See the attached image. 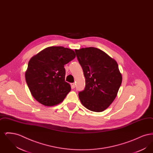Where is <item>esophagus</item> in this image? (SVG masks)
<instances>
[{"mask_svg":"<svg viewBox=\"0 0 153 153\" xmlns=\"http://www.w3.org/2000/svg\"><path fill=\"white\" fill-rule=\"evenodd\" d=\"M71 87H72V88H74L75 87H76V84H75L74 83H72V84H71Z\"/></svg>","mask_w":153,"mask_h":153,"instance_id":"1","label":"esophagus"}]
</instances>
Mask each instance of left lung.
Segmentation results:
<instances>
[{"label": "left lung", "mask_w": 153, "mask_h": 153, "mask_svg": "<svg viewBox=\"0 0 153 153\" xmlns=\"http://www.w3.org/2000/svg\"><path fill=\"white\" fill-rule=\"evenodd\" d=\"M85 78V87L79 96L88 109L102 112L117 97L122 76L117 61L102 50L94 47L76 49Z\"/></svg>", "instance_id": "1"}]
</instances>
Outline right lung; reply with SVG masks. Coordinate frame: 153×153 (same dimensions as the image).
<instances>
[{"instance_id":"add662e5","label":"right lung","mask_w":153,"mask_h":153,"mask_svg":"<svg viewBox=\"0 0 153 153\" xmlns=\"http://www.w3.org/2000/svg\"><path fill=\"white\" fill-rule=\"evenodd\" d=\"M76 57L73 50L62 46H51L30 59L25 79L31 94L45 106L61 102L71 91L65 81L64 65Z\"/></svg>"}]
</instances>
